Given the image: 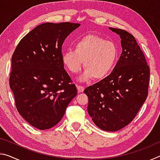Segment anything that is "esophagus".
<instances>
[{
    "label": "esophagus",
    "mask_w": 160,
    "mask_h": 160,
    "mask_svg": "<svg viewBox=\"0 0 160 160\" xmlns=\"http://www.w3.org/2000/svg\"><path fill=\"white\" fill-rule=\"evenodd\" d=\"M77 89H78V92H83L84 90H85V88H84V87H82V86L78 85Z\"/></svg>",
    "instance_id": "esophagus-1"
}]
</instances>
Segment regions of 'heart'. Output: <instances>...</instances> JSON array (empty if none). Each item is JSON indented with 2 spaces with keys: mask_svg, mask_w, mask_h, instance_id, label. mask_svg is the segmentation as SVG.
I'll use <instances>...</instances> for the list:
<instances>
[{
  "mask_svg": "<svg viewBox=\"0 0 160 160\" xmlns=\"http://www.w3.org/2000/svg\"><path fill=\"white\" fill-rule=\"evenodd\" d=\"M118 58V48L114 42L107 41L95 34H87L77 40L73 50L68 49L61 54L63 66L72 73L80 70L84 61L85 70L78 78L85 82L94 78L102 80L114 68Z\"/></svg>",
  "mask_w": 160,
  "mask_h": 160,
  "instance_id": "b5f03b06",
  "label": "heart"
}]
</instances>
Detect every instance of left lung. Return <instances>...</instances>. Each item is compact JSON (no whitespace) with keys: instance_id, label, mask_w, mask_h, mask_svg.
Instances as JSON below:
<instances>
[{"instance_id":"obj_1","label":"left lung","mask_w":160,"mask_h":160,"mask_svg":"<svg viewBox=\"0 0 160 160\" xmlns=\"http://www.w3.org/2000/svg\"><path fill=\"white\" fill-rule=\"evenodd\" d=\"M119 35L122 53L109 76L87 88L88 112L103 131H117L133 120L147 99L150 68L135 37L121 29L109 28Z\"/></svg>"}]
</instances>
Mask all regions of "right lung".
Wrapping results in <instances>:
<instances>
[{
  "label": "right lung",
  "instance_id": "right-lung-1",
  "mask_svg": "<svg viewBox=\"0 0 160 160\" xmlns=\"http://www.w3.org/2000/svg\"><path fill=\"white\" fill-rule=\"evenodd\" d=\"M79 23H43L24 37L11 60L10 88L20 114L34 128L47 130L63 117L77 95L64 69L61 47Z\"/></svg>",
  "mask_w": 160,
  "mask_h": 160
}]
</instances>
